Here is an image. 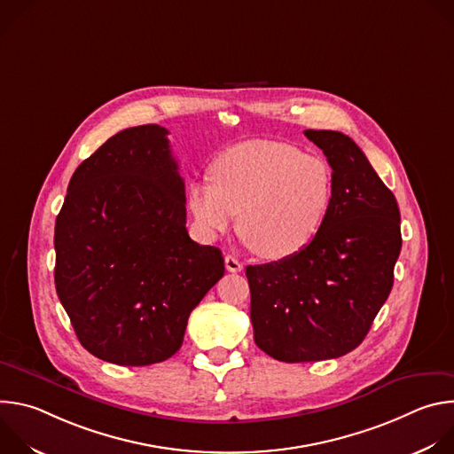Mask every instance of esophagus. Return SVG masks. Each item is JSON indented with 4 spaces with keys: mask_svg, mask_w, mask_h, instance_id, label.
I'll list each match as a JSON object with an SVG mask.
<instances>
[{
    "mask_svg": "<svg viewBox=\"0 0 454 454\" xmlns=\"http://www.w3.org/2000/svg\"><path fill=\"white\" fill-rule=\"evenodd\" d=\"M224 266H226V270H228L230 273H240V271L244 270L242 262L239 261V258H235L233 254H228V256L224 258Z\"/></svg>",
    "mask_w": 454,
    "mask_h": 454,
    "instance_id": "obj_1",
    "label": "esophagus"
}]
</instances>
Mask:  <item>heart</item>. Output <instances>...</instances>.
<instances>
[{"label":"heart","instance_id":"b5f03b06","mask_svg":"<svg viewBox=\"0 0 454 454\" xmlns=\"http://www.w3.org/2000/svg\"><path fill=\"white\" fill-rule=\"evenodd\" d=\"M334 200L329 163L278 142H246L215 158L210 179L192 181L188 210L214 239L239 214V231L254 253L284 261L303 247L325 223Z\"/></svg>","mask_w":454,"mask_h":454}]
</instances>
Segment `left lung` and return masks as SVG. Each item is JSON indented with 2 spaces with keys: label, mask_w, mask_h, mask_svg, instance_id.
Listing matches in <instances>:
<instances>
[{
  "label": "left lung",
  "mask_w": 454,
  "mask_h": 454,
  "mask_svg": "<svg viewBox=\"0 0 454 454\" xmlns=\"http://www.w3.org/2000/svg\"><path fill=\"white\" fill-rule=\"evenodd\" d=\"M333 168L334 200L312 242L284 261L247 266L256 347L284 363L336 359L361 345L394 286L401 212L363 151L314 131Z\"/></svg>",
  "instance_id": "left-lung-1"
}]
</instances>
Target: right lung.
<instances>
[{"label": "right lung", "instance_id": "right-lung-1", "mask_svg": "<svg viewBox=\"0 0 454 454\" xmlns=\"http://www.w3.org/2000/svg\"><path fill=\"white\" fill-rule=\"evenodd\" d=\"M167 135L149 123L109 138L77 167L55 219L57 296L81 345L120 366L172 357L224 275L221 249L188 237Z\"/></svg>", "mask_w": 454, "mask_h": 454}]
</instances>
